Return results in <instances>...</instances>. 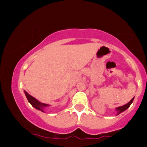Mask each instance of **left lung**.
<instances>
[{"label":"left lung","instance_id":"1","mask_svg":"<svg viewBox=\"0 0 147 147\" xmlns=\"http://www.w3.org/2000/svg\"><path fill=\"white\" fill-rule=\"evenodd\" d=\"M134 98H132L131 100H130V101L127 103L124 106H120V107H118L116 108V112H117V114H116V115H118V114H120V113H122V112H124V110H126V109H128V108L130 107V106L131 105V104L132 103V102H133L134 100Z\"/></svg>","mask_w":147,"mask_h":147}]
</instances>
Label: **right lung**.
Here are the masks:
<instances>
[{
  "label": "right lung",
  "instance_id": "right-lung-1",
  "mask_svg": "<svg viewBox=\"0 0 147 147\" xmlns=\"http://www.w3.org/2000/svg\"><path fill=\"white\" fill-rule=\"evenodd\" d=\"M25 92V94L26 96V97H27L28 101L30 104H31L32 106L34 107L36 109L40 110V111L41 112H44V110L47 107V106H49V104H44V103H41V102H40L39 101H38V100L35 98L33 96H31L30 94H29L27 93V92L24 91Z\"/></svg>",
  "mask_w": 147,
  "mask_h": 147
}]
</instances>
